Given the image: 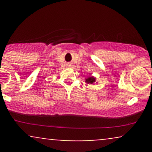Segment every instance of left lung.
Listing matches in <instances>:
<instances>
[{"label": "left lung", "instance_id": "obj_1", "mask_svg": "<svg viewBox=\"0 0 152 152\" xmlns=\"http://www.w3.org/2000/svg\"><path fill=\"white\" fill-rule=\"evenodd\" d=\"M95 81H96V79H95V78L94 77H93V76H91V77H89V78H87V79H86V81L87 82V83H94V82H95Z\"/></svg>", "mask_w": 152, "mask_h": 152}]
</instances>
